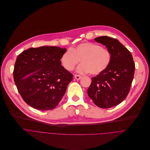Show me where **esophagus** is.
Here are the masks:
<instances>
[{"label": "esophagus", "instance_id": "34e87169", "mask_svg": "<svg viewBox=\"0 0 150 150\" xmlns=\"http://www.w3.org/2000/svg\"><path fill=\"white\" fill-rule=\"evenodd\" d=\"M74 78L76 79V80H80V79L82 78V76L81 75L76 74L74 75Z\"/></svg>", "mask_w": 150, "mask_h": 150}]
</instances>
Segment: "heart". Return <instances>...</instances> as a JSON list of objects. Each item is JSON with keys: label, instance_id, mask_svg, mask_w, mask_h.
Returning a JSON list of instances; mask_svg holds the SVG:
<instances>
[{"label": "heart", "instance_id": "b5f03b06", "mask_svg": "<svg viewBox=\"0 0 150 150\" xmlns=\"http://www.w3.org/2000/svg\"><path fill=\"white\" fill-rule=\"evenodd\" d=\"M111 57L108 48L98 43L84 42L65 51L60 57V63L65 69L73 71L81 60L78 72L98 75L107 69Z\"/></svg>", "mask_w": 150, "mask_h": 150}]
</instances>
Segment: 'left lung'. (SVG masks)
Instances as JSON below:
<instances>
[{"label":"left lung","mask_w":150,"mask_h":150,"mask_svg":"<svg viewBox=\"0 0 150 150\" xmlns=\"http://www.w3.org/2000/svg\"><path fill=\"white\" fill-rule=\"evenodd\" d=\"M94 40L106 46L112 57L107 69L91 78L88 94L97 106L108 108L127 98L133 80L135 64L129 51L118 40L108 36Z\"/></svg>","instance_id":"left-lung-1"}]
</instances>
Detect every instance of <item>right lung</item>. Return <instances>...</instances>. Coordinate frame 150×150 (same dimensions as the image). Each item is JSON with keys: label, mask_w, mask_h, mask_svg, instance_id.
Masks as SVG:
<instances>
[{"label": "right lung", "mask_w": 150, "mask_h": 150, "mask_svg": "<svg viewBox=\"0 0 150 150\" xmlns=\"http://www.w3.org/2000/svg\"><path fill=\"white\" fill-rule=\"evenodd\" d=\"M65 48L43 46L30 48L18 56L13 77L23 100L39 110L55 108L73 75L61 65Z\"/></svg>", "instance_id": "1"}]
</instances>
